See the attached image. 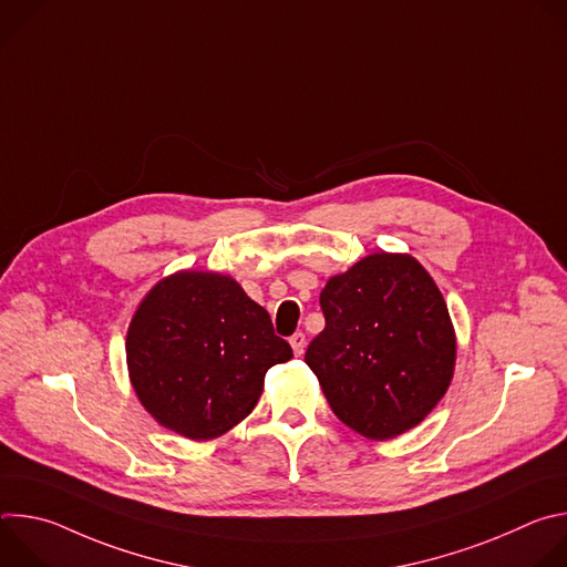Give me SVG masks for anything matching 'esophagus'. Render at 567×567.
I'll return each instance as SVG.
<instances>
[{"label":"esophagus","mask_w":567,"mask_h":567,"mask_svg":"<svg viewBox=\"0 0 567 567\" xmlns=\"http://www.w3.org/2000/svg\"><path fill=\"white\" fill-rule=\"evenodd\" d=\"M289 343H291L296 357H300V354L305 352V334H302V332H296V334L289 339Z\"/></svg>","instance_id":"obj_1"}]
</instances>
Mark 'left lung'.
Here are the masks:
<instances>
[{
	"instance_id": "obj_1",
	"label": "left lung",
	"mask_w": 567,
	"mask_h": 567,
	"mask_svg": "<svg viewBox=\"0 0 567 567\" xmlns=\"http://www.w3.org/2000/svg\"><path fill=\"white\" fill-rule=\"evenodd\" d=\"M322 330L305 363L334 415L368 440L415 429L455 370V330L442 291L409 254H372L320 291Z\"/></svg>"
}]
</instances>
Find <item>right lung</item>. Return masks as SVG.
Segmentation results:
<instances>
[{"instance_id":"right-lung-1","label":"right lung","mask_w":567,"mask_h":567,"mask_svg":"<svg viewBox=\"0 0 567 567\" xmlns=\"http://www.w3.org/2000/svg\"><path fill=\"white\" fill-rule=\"evenodd\" d=\"M143 409L164 429L206 442L254 409L271 365L293 357L265 307L230 276L177 271L138 302L125 339Z\"/></svg>"}]
</instances>
